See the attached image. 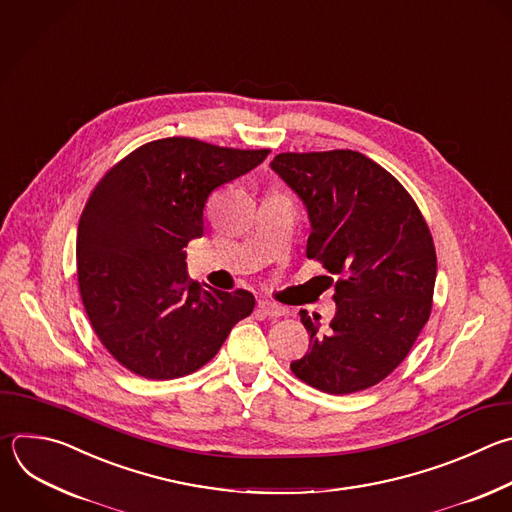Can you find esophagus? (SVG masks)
Masks as SVG:
<instances>
[{
    "mask_svg": "<svg viewBox=\"0 0 512 512\" xmlns=\"http://www.w3.org/2000/svg\"><path fill=\"white\" fill-rule=\"evenodd\" d=\"M257 311L263 315V317H269V319H275V317H281L285 315V309L273 301H259L257 305Z\"/></svg>",
    "mask_w": 512,
    "mask_h": 512,
    "instance_id": "obj_1",
    "label": "esophagus"
}]
</instances>
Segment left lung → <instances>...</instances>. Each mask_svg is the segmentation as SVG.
Masks as SVG:
<instances>
[{"mask_svg":"<svg viewBox=\"0 0 512 512\" xmlns=\"http://www.w3.org/2000/svg\"><path fill=\"white\" fill-rule=\"evenodd\" d=\"M271 168L307 209V257L337 275L327 325L299 311L309 350L291 372L327 394L376 386L402 364L430 317V229L408 191L362 152H281Z\"/></svg>","mask_w":512,"mask_h":512,"instance_id":"left-lung-1","label":"left lung"}]
</instances>
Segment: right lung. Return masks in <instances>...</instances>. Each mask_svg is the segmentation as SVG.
<instances>
[{
    "instance_id": "obj_1",
    "label": "right lung",
    "mask_w": 512,
    "mask_h": 512,
    "mask_svg": "<svg viewBox=\"0 0 512 512\" xmlns=\"http://www.w3.org/2000/svg\"><path fill=\"white\" fill-rule=\"evenodd\" d=\"M267 154L185 136L152 140L92 191L78 225V285L98 339L126 370L148 380L193 374L251 315L253 293L191 281L183 249L203 237L209 195Z\"/></svg>"
}]
</instances>
